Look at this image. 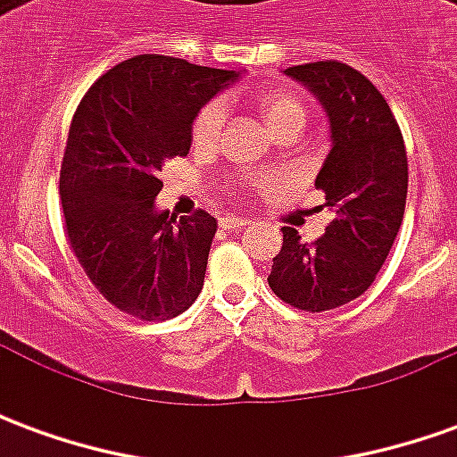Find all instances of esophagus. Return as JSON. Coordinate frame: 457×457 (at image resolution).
I'll list each match as a JSON object with an SVG mask.
<instances>
[{"label": "esophagus", "mask_w": 457, "mask_h": 457, "mask_svg": "<svg viewBox=\"0 0 457 457\" xmlns=\"http://www.w3.org/2000/svg\"><path fill=\"white\" fill-rule=\"evenodd\" d=\"M247 225H252L249 220L235 218V215H232V218L220 220V228H222V229H242V228H247Z\"/></svg>", "instance_id": "obj_1"}]
</instances>
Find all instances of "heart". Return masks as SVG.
<instances>
[{
  "instance_id": "1",
  "label": "heart",
  "mask_w": 457,
  "mask_h": 457,
  "mask_svg": "<svg viewBox=\"0 0 457 457\" xmlns=\"http://www.w3.org/2000/svg\"><path fill=\"white\" fill-rule=\"evenodd\" d=\"M249 100L278 137L281 134H298L308 120V104L303 103V97L294 90H287V87H267V90H259V93L252 95ZM225 114H228V110H225L222 100H210L208 104L200 107V112L195 114L193 127H190V137H193L195 149L210 151L218 146L222 127H225ZM252 186H262V180H254Z\"/></svg>"
}]
</instances>
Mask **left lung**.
Segmentation results:
<instances>
[{
  "instance_id": "1",
  "label": "left lung",
  "mask_w": 457,
  "mask_h": 457,
  "mask_svg": "<svg viewBox=\"0 0 457 457\" xmlns=\"http://www.w3.org/2000/svg\"><path fill=\"white\" fill-rule=\"evenodd\" d=\"M326 107L333 149L318 173L333 222L316 242L284 228L269 287L288 306L320 313L345 306L372 287L402 228L409 161L384 95L340 61L284 71Z\"/></svg>"
}]
</instances>
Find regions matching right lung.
I'll use <instances>...</instances> for the list:
<instances>
[{"label": "right lung", "instance_id": "obj_1", "mask_svg": "<svg viewBox=\"0 0 457 457\" xmlns=\"http://www.w3.org/2000/svg\"><path fill=\"white\" fill-rule=\"evenodd\" d=\"M239 73L137 55L85 93L71 121L61 203L65 237L93 287L121 313L169 320L198 298L218 222L156 210L161 169L190 151L200 107Z\"/></svg>", "mask_w": 457, "mask_h": 457}]
</instances>
